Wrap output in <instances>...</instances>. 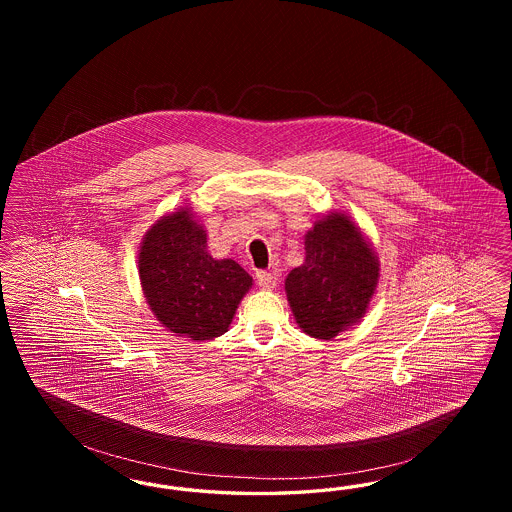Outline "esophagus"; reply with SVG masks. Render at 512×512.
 <instances>
[{
  "instance_id": "1",
  "label": "esophagus",
  "mask_w": 512,
  "mask_h": 512,
  "mask_svg": "<svg viewBox=\"0 0 512 512\" xmlns=\"http://www.w3.org/2000/svg\"><path fill=\"white\" fill-rule=\"evenodd\" d=\"M255 280H257V284L263 288V290H272L274 286H276V274H272V272H265V270H259L257 274H255Z\"/></svg>"
}]
</instances>
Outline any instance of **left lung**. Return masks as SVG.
Wrapping results in <instances>:
<instances>
[{
	"label": "left lung",
	"instance_id": "obj_1",
	"mask_svg": "<svg viewBox=\"0 0 512 512\" xmlns=\"http://www.w3.org/2000/svg\"><path fill=\"white\" fill-rule=\"evenodd\" d=\"M380 278V261L361 228L345 213H330L305 234V263L286 278L299 328L332 340L361 322Z\"/></svg>",
	"mask_w": 512,
	"mask_h": 512
}]
</instances>
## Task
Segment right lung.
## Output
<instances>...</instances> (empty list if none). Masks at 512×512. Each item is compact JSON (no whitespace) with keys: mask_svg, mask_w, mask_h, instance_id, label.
Masks as SVG:
<instances>
[{"mask_svg":"<svg viewBox=\"0 0 512 512\" xmlns=\"http://www.w3.org/2000/svg\"><path fill=\"white\" fill-rule=\"evenodd\" d=\"M140 282L157 320L194 341L222 336L253 278L232 259H213L190 207L163 215L138 253Z\"/></svg>","mask_w":512,"mask_h":512,"instance_id":"1","label":"right lung"}]
</instances>
